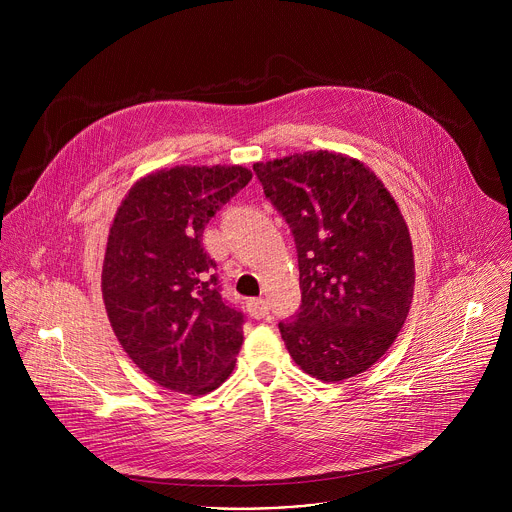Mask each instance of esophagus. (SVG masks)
Returning a JSON list of instances; mask_svg holds the SVG:
<instances>
[{
	"instance_id": "34e87169",
	"label": "esophagus",
	"mask_w": 512,
	"mask_h": 512,
	"mask_svg": "<svg viewBox=\"0 0 512 512\" xmlns=\"http://www.w3.org/2000/svg\"><path fill=\"white\" fill-rule=\"evenodd\" d=\"M247 312L255 318V320H261L269 314V304L265 300H249L247 302Z\"/></svg>"
}]
</instances>
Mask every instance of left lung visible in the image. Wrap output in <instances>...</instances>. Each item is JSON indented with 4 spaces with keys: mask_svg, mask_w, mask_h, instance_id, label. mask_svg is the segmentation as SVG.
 Masks as SVG:
<instances>
[{
    "mask_svg": "<svg viewBox=\"0 0 512 512\" xmlns=\"http://www.w3.org/2000/svg\"><path fill=\"white\" fill-rule=\"evenodd\" d=\"M253 172L296 241L302 306L279 322L291 358L324 383L371 369L413 298V247L397 202L342 154H296Z\"/></svg>",
    "mask_w": 512,
    "mask_h": 512,
    "instance_id": "1",
    "label": "left lung"
}]
</instances>
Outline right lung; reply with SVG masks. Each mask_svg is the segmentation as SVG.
<instances>
[{"label":"right lung","instance_id":"1","mask_svg":"<svg viewBox=\"0 0 512 512\" xmlns=\"http://www.w3.org/2000/svg\"><path fill=\"white\" fill-rule=\"evenodd\" d=\"M251 178L243 166L160 170L133 184L113 218L105 310L127 356L170 391L210 393L235 369L245 316L221 296L202 233Z\"/></svg>","mask_w":512,"mask_h":512}]
</instances>
